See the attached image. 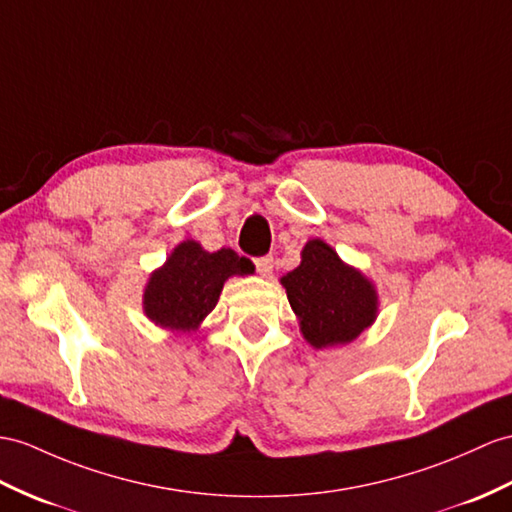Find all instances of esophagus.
Listing matches in <instances>:
<instances>
[{
    "label": "esophagus",
    "instance_id": "34e87169",
    "mask_svg": "<svg viewBox=\"0 0 512 512\" xmlns=\"http://www.w3.org/2000/svg\"><path fill=\"white\" fill-rule=\"evenodd\" d=\"M256 263V269H258V273L263 278H269L271 273H273V258L271 256H260V258H256L254 260Z\"/></svg>",
    "mask_w": 512,
    "mask_h": 512
}]
</instances>
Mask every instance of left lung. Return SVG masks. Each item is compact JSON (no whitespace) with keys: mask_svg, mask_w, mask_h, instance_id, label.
Here are the masks:
<instances>
[{"mask_svg":"<svg viewBox=\"0 0 512 512\" xmlns=\"http://www.w3.org/2000/svg\"><path fill=\"white\" fill-rule=\"evenodd\" d=\"M299 321V332L315 350L356 341L378 317V289L363 271L347 265L323 239H310L302 263L280 278Z\"/></svg>","mask_w":512,"mask_h":512,"instance_id":"left-lung-1","label":"left lung"}]
</instances>
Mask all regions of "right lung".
<instances>
[{
	"mask_svg": "<svg viewBox=\"0 0 512 512\" xmlns=\"http://www.w3.org/2000/svg\"><path fill=\"white\" fill-rule=\"evenodd\" d=\"M247 273H252V263L234 249L206 252L197 241L186 239L171 249L165 265L149 273L143 313L162 330L191 334L217 306L228 278Z\"/></svg>",
	"mask_w": 512,
	"mask_h": 512,
	"instance_id": "right-lung-1",
	"label": "right lung"
}]
</instances>
